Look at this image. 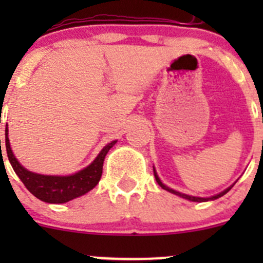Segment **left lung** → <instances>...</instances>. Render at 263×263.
<instances>
[{"mask_svg":"<svg viewBox=\"0 0 263 263\" xmlns=\"http://www.w3.org/2000/svg\"><path fill=\"white\" fill-rule=\"evenodd\" d=\"M154 176H155V179H156V182H158V184L160 185L161 188H163V190H165V191H168V192H171V193H174V195H177V196H181V197H183V198H185V200H190V201H195V202H205V201H209V200H216V198H219V197H221V196H224L225 193L227 192H229L230 191V188L233 187H229V188H227V190L225 191H222L221 193H219V195H216V196H213V197H209V198H202V197H193V196H188V195H183V193H179V192H177V191H174V190H172V188H169V187H166L165 184H163V183H161V181L160 179H159V177L156 176V173H155V171H154Z\"/></svg>","mask_w":263,"mask_h":263,"instance_id":"1","label":"left lung"}]
</instances>
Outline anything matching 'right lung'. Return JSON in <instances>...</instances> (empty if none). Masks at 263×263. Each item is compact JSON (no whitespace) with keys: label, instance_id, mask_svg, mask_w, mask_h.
Segmentation results:
<instances>
[{"label":"right lung","instance_id":"1","mask_svg":"<svg viewBox=\"0 0 263 263\" xmlns=\"http://www.w3.org/2000/svg\"><path fill=\"white\" fill-rule=\"evenodd\" d=\"M5 135H6L5 142H6L7 158H9L10 164H11L15 173L17 174V177L21 179V182L24 183V185H25L29 192L33 193L41 201L48 203L68 202V201L73 200L76 197H80V196L89 192L90 190H92L99 183L100 177H102L103 163H104L105 155L110 150V147H113V145L117 142H109L107 146L103 147V150L100 151L97 159L89 166L78 172V173L72 174V176H42V174L31 173V172L26 171L18 163L17 159L12 154L11 147H10L7 128L5 131Z\"/></svg>","mask_w":263,"mask_h":263}]
</instances>
